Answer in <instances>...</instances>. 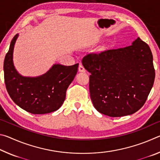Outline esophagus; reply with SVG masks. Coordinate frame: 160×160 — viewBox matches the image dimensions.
Wrapping results in <instances>:
<instances>
[{
	"label": "esophagus",
	"instance_id": "1",
	"mask_svg": "<svg viewBox=\"0 0 160 160\" xmlns=\"http://www.w3.org/2000/svg\"><path fill=\"white\" fill-rule=\"evenodd\" d=\"M78 70H79L80 72H85V67H84L82 64H80L79 66V68H78Z\"/></svg>",
	"mask_w": 160,
	"mask_h": 160
}]
</instances>
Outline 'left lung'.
Here are the masks:
<instances>
[{
    "label": "left lung",
    "mask_w": 160,
    "mask_h": 160,
    "mask_svg": "<svg viewBox=\"0 0 160 160\" xmlns=\"http://www.w3.org/2000/svg\"><path fill=\"white\" fill-rule=\"evenodd\" d=\"M82 63L91 73L90 97L99 113L121 117L144 105L155 70L150 48L140 37L128 47L87 54Z\"/></svg>",
    "instance_id": "1"
}]
</instances>
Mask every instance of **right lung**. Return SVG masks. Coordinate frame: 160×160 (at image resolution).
<instances>
[{
  "label": "right lung",
  "instance_id": "right-lung-1",
  "mask_svg": "<svg viewBox=\"0 0 160 160\" xmlns=\"http://www.w3.org/2000/svg\"><path fill=\"white\" fill-rule=\"evenodd\" d=\"M18 37L16 34L12 39L3 64L5 84L10 98L22 109L33 114L55 112L63 104L67 89L77 73L79 64L70 66L56 64L42 76H22L12 61Z\"/></svg>",
  "mask_w": 160,
  "mask_h": 160
}]
</instances>
